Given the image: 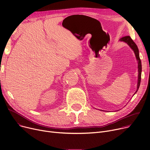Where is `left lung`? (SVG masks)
Wrapping results in <instances>:
<instances>
[{
	"mask_svg": "<svg viewBox=\"0 0 150 150\" xmlns=\"http://www.w3.org/2000/svg\"><path fill=\"white\" fill-rule=\"evenodd\" d=\"M120 40L122 42H124L127 43L129 47H130L134 52L136 57L138 61V72H139V75H138V83H137V89L136 92L137 91V90L139 89V86H140L141 84V72H142V64H141V61L140 57H139V49L136 45V43L133 42L132 38L129 36H125L120 39Z\"/></svg>",
	"mask_w": 150,
	"mask_h": 150,
	"instance_id": "1",
	"label": "left lung"
}]
</instances>
